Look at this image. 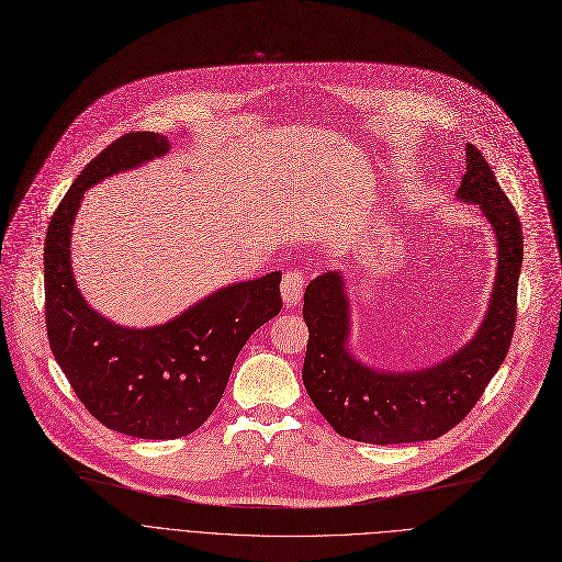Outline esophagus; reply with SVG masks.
I'll return each instance as SVG.
<instances>
[{"instance_id":"1","label":"esophagus","mask_w":562,"mask_h":562,"mask_svg":"<svg viewBox=\"0 0 562 562\" xmlns=\"http://www.w3.org/2000/svg\"><path fill=\"white\" fill-rule=\"evenodd\" d=\"M304 288H306V274L292 268L283 274V281H281V294H283V301H285V308H294L299 301H301V294H304Z\"/></svg>"}]
</instances>
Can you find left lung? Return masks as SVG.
I'll return each instance as SVG.
<instances>
[{"label": "left lung", "instance_id": "8db88e82", "mask_svg": "<svg viewBox=\"0 0 562 562\" xmlns=\"http://www.w3.org/2000/svg\"><path fill=\"white\" fill-rule=\"evenodd\" d=\"M480 204L497 238V274L488 313L474 337L443 362L420 371H378L349 349V296L339 272L313 279L304 294L308 349L304 384L337 435L375 446L439 439L477 405L502 367L517 317L522 225L484 155L468 144L465 176L457 191Z\"/></svg>", "mask_w": 562, "mask_h": 562}]
</instances>
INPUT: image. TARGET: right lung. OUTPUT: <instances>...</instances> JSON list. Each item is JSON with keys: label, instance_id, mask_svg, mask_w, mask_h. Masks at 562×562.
Wrapping results in <instances>:
<instances>
[{"label": "right lung", "instance_id": "add662e5", "mask_svg": "<svg viewBox=\"0 0 562 562\" xmlns=\"http://www.w3.org/2000/svg\"><path fill=\"white\" fill-rule=\"evenodd\" d=\"M157 133H127L82 168L45 240V317L56 362L88 412L137 439H180L218 407L251 333L281 313V272L227 285L155 328H123L76 288L69 238L92 184L168 153Z\"/></svg>", "mask_w": 562, "mask_h": 562}]
</instances>
